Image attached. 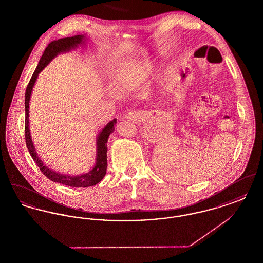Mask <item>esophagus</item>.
Returning <instances> with one entry per match:
<instances>
[{
    "instance_id": "34e87169",
    "label": "esophagus",
    "mask_w": 263,
    "mask_h": 263,
    "mask_svg": "<svg viewBox=\"0 0 263 263\" xmlns=\"http://www.w3.org/2000/svg\"><path fill=\"white\" fill-rule=\"evenodd\" d=\"M139 116H140V114H139V113L135 112V111L129 112L127 115H126V117H127L128 119H130V120H136L137 118H139Z\"/></svg>"
}]
</instances>
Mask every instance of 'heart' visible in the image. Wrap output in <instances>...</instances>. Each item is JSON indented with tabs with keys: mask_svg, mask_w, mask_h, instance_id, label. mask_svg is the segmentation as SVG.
Listing matches in <instances>:
<instances>
[{
	"mask_svg": "<svg viewBox=\"0 0 263 263\" xmlns=\"http://www.w3.org/2000/svg\"><path fill=\"white\" fill-rule=\"evenodd\" d=\"M135 74L139 78H143V77L148 75L149 74V69H148L147 65L142 64V65L137 66V68L135 69Z\"/></svg>",
	"mask_w": 263,
	"mask_h": 263,
	"instance_id": "b5f03b06",
	"label": "heart"
}]
</instances>
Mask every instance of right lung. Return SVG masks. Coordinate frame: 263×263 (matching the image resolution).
Segmentation results:
<instances>
[{
  "label": "right lung",
  "mask_w": 263,
  "mask_h": 263,
  "mask_svg": "<svg viewBox=\"0 0 263 263\" xmlns=\"http://www.w3.org/2000/svg\"><path fill=\"white\" fill-rule=\"evenodd\" d=\"M88 38L84 34L75 35L73 37L60 38L58 40H54L48 44L46 49L43 52V55L41 56L37 67L31 77L27 88L25 90V143L27 150L29 151L30 156L32 157L33 161L37 164L38 167L42 172L43 175L48 177L50 180L61 183L67 186L71 187H88L93 186L98 184L100 180L104 177L106 174V167H107V141L109 135L114 131V126L116 124V118H114L112 121H109L106 125L102 128V130L97 136V154H96V164L95 166L86 174L78 175H69L65 174L57 173L53 170L49 168L45 163L42 162V160L38 157L37 152L34 148L31 135H30V129H29V100L30 96L32 92L33 87L35 85V82L37 80L39 73L49 64V63L59 54L66 53L72 49H76L79 46H85L86 41Z\"/></svg>",
  "instance_id": "right-lung-1"
}]
</instances>
